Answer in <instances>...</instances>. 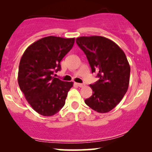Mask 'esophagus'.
Segmentation results:
<instances>
[{"mask_svg": "<svg viewBox=\"0 0 152 152\" xmlns=\"http://www.w3.org/2000/svg\"><path fill=\"white\" fill-rule=\"evenodd\" d=\"M76 85H77V86H78L79 87H83V86H85L84 84H80V83H76Z\"/></svg>", "mask_w": 152, "mask_h": 152, "instance_id": "esophagus-1", "label": "esophagus"}]
</instances>
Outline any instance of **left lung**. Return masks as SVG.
I'll use <instances>...</instances> for the list:
<instances>
[{"label":"left lung","instance_id":"1","mask_svg":"<svg viewBox=\"0 0 152 152\" xmlns=\"http://www.w3.org/2000/svg\"><path fill=\"white\" fill-rule=\"evenodd\" d=\"M91 68L99 77L90 84L93 95L85 103L98 113H107L117 106L128 90L130 66L123 50L104 37H80L76 39Z\"/></svg>","mask_w":152,"mask_h":152}]
</instances>
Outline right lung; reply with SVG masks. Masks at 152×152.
<instances>
[{"mask_svg": "<svg viewBox=\"0 0 152 152\" xmlns=\"http://www.w3.org/2000/svg\"><path fill=\"white\" fill-rule=\"evenodd\" d=\"M75 38L50 36L31 44L20 59L18 83L32 109L43 116H52L65 104L73 82L53 77L61 70L60 62L73 46Z\"/></svg>", "mask_w": 152, "mask_h": 152, "instance_id": "obj_1", "label": "right lung"}]
</instances>
